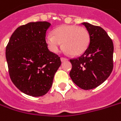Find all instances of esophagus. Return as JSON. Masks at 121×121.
I'll list each match as a JSON object with an SVG mask.
<instances>
[{"label":"esophagus","mask_w":121,"mask_h":121,"mask_svg":"<svg viewBox=\"0 0 121 121\" xmlns=\"http://www.w3.org/2000/svg\"><path fill=\"white\" fill-rule=\"evenodd\" d=\"M60 60H61V61H62V62H64V61H66V60H67L68 59H67V58L61 57L60 58Z\"/></svg>","instance_id":"1"}]
</instances>
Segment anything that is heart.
I'll use <instances>...</instances> for the list:
<instances>
[{"mask_svg":"<svg viewBox=\"0 0 121 121\" xmlns=\"http://www.w3.org/2000/svg\"><path fill=\"white\" fill-rule=\"evenodd\" d=\"M45 42L52 52L59 51L62 43L63 48L69 54L79 56L88 48L90 35L85 28L75 25H62L54 30L53 35H46Z\"/></svg>","mask_w":121,"mask_h":121,"instance_id":"b5f03b06","label":"heart"}]
</instances>
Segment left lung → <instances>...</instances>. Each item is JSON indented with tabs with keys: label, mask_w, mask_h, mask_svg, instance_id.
<instances>
[{
	"label": "left lung",
	"mask_w": 121,
	"mask_h": 121,
	"mask_svg": "<svg viewBox=\"0 0 121 121\" xmlns=\"http://www.w3.org/2000/svg\"><path fill=\"white\" fill-rule=\"evenodd\" d=\"M82 24L89 33L90 43L82 56L70 59L72 69L69 76L78 86L90 90L99 86L111 74L114 45L101 27L87 22Z\"/></svg>",
	"instance_id": "left-lung-1"
}]
</instances>
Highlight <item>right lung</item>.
<instances>
[{
	"label": "right lung",
	"mask_w": 121,
	"mask_h": 121,
	"mask_svg": "<svg viewBox=\"0 0 121 121\" xmlns=\"http://www.w3.org/2000/svg\"><path fill=\"white\" fill-rule=\"evenodd\" d=\"M48 22H30L17 28L6 47V59L12 82L22 93L40 97L50 89L60 58L45 42Z\"/></svg>",
	"instance_id": "right-lung-1"
}]
</instances>
